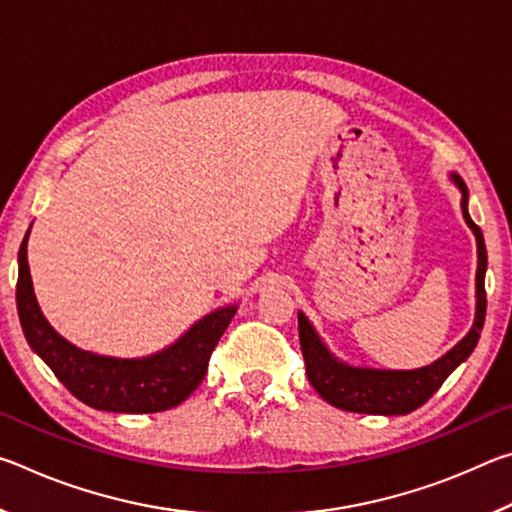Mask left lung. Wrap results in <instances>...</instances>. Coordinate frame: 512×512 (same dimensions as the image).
<instances>
[{"instance_id": "8db88e82", "label": "left lung", "mask_w": 512, "mask_h": 512, "mask_svg": "<svg viewBox=\"0 0 512 512\" xmlns=\"http://www.w3.org/2000/svg\"><path fill=\"white\" fill-rule=\"evenodd\" d=\"M454 185L461 189L463 219L470 225L476 237V316L470 332L463 341H458L452 350L438 361L415 370H377V368H354L334 357L327 345L320 341L316 329L311 327L307 316L298 311L300 348L305 357L309 384L316 393L336 409L368 415H406L429 400L443 386V381L470 357L479 343L483 320H485V268H488V253L479 225L470 219L467 212V187L461 176L452 173Z\"/></svg>"}]
</instances>
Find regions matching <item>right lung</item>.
Listing matches in <instances>:
<instances>
[{
    "mask_svg": "<svg viewBox=\"0 0 512 512\" xmlns=\"http://www.w3.org/2000/svg\"><path fill=\"white\" fill-rule=\"evenodd\" d=\"M27 241L29 232L17 253V314L31 350L54 370L69 393L97 411L158 413L173 409L196 391L207 372L212 350L235 316L237 305L207 314L167 350L151 357H101L63 339L42 316L33 293Z\"/></svg>",
    "mask_w": 512,
    "mask_h": 512,
    "instance_id": "add662e5",
    "label": "right lung"
}]
</instances>
